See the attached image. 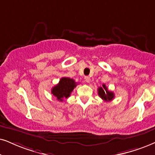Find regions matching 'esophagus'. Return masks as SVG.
Here are the masks:
<instances>
[{"label": "esophagus", "instance_id": "esophagus-1", "mask_svg": "<svg viewBox=\"0 0 155 155\" xmlns=\"http://www.w3.org/2000/svg\"><path fill=\"white\" fill-rule=\"evenodd\" d=\"M84 79H85V81H87V83H89L90 81H91V79H90V77H89V76H85Z\"/></svg>", "mask_w": 155, "mask_h": 155}]
</instances>
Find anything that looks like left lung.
I'll return each mask as SVG.
<instances>
[{
  "instance_id": "left-lung-1",
  "label": "left lung",
  "mask_w": 155,
  "mask_h": 155,
  "mask_svg": "<svg viewBox=\"0 0 155 155\" xmlns=\"http://www.w3.org/2000/svg\"><path fill=\"white\" fill-rule=\"evenodd\" d=\"M98 94L105 101H110L114 98V94L112 91H109L105 84H103L102 87L98 89Z\"/></svg>"
}]
</instances>
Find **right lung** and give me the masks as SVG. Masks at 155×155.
<instances>
[{
	"mask_svg": "<svg viewBox=\"0 0 155 155\" xmlns=\"http://www.w3.org/2000/svg\"><path fill=\"white\" fill-rule=\"evenodd\" d=\"M76 82L68 77H63L60 79L57 85L54 86L51 89V94L57 98L58 100L63 101L64 98H68L76 87Z\"/></svg>",
	"mask_w": 155,
	"mask_h": 155,
	"instance_id": "1",
	"label": "right lung"
}]
</instances>
